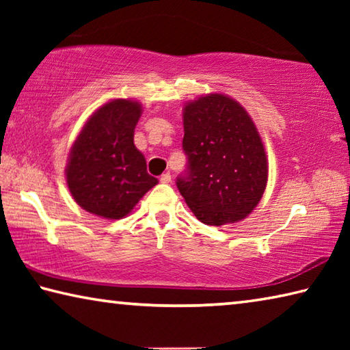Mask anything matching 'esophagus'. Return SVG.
I'll return each mask as SVG.
<instances>
[{
    "label": "esophagus",
    "mask_w": 350,
    "mask_h": 350,
    "mask_svg": "<svg viewBox=\"0 0 350 350\" xmlns=\"http://www.w3.org/2000/svg\"><path fill=\"white\" fill-rule=\"evenodd\" d=\"M161 182L162 183H170L171 182V174L170 173H165L161 176Z\"/></svg>",
    "instance_id": "esophagus-1"
}]
</instances>
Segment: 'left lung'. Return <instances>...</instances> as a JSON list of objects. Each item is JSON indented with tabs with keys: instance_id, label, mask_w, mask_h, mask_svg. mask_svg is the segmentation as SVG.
I'll return each instance as SVG.
<instances>
[{
	"instance_id": "1",
	"label": "left lung",
	"mask_w": 350,
	"mask_h": 350,
	"mask_svg": "<svg viewBox=\"0 0 350 350\" xmlns=\"http://www.w3.org/2000/svg\"><path fill=\"white\" fill-rule=\"evenodd\" d=\"M187 173L176 185L200 222L221 227L256 208L269 163L252 117L236 100L208 94L183 108Z\"/></svg>"
}]
</instances>
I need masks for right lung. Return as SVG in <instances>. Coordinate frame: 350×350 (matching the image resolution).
<instances>
[{"label": "right lung", "mask_w": 350, "mask_h": 350, "mask_svg": "<svg viewBox=\"0 0 350 350\" xmlns=\"http://www.w3.org/2000/svg\"><path fill=\"white\" fill-rule=\"evenodd\" d=\"M142 105L116 98L94 112L70 148L66 182L83 210L105 219H122L157 185L134 145Z\"/></svg>", "instance_id": "add662e5"}]
</instances>
